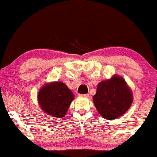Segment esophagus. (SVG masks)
I'll list each match as a JSON object with an SVG mask.
<instances>
[{"label": "esophagus", "mask_w": 157, "mask_h": 157, "mask_svg": "<svg viewBox=\"0 0 157 157\" xmlns=\"http://www.w3.org/2000/svg\"><path fill=\"white\" fill-rule=\"evenodd\" d=\"M81 96H83V97H89V94H80Z\"/></svg>", "instance_id": "1"}]
</instances>
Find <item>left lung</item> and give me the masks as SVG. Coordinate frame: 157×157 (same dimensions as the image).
I'll use <instances>...</instances> for the list:
<instances>
[{
  "mask_svg": "<svg viewBox=\"0 0 157 157\" xmlns=\"http://www.w3.org/2000/svg\"><path fill=\"white\" fill-rule=\"evenodd\" d=\"M93 100L98 113L105 119L111 120L126 113L132 105L133 98L126 81L114 76L98 83Z\"/></svg>",
  "mask_w": 157,
  "mask_h": 157,
  "instance_id": "left-lung-1",
  "label": "left lung"
}]
</instances>
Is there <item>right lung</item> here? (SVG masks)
Masks as SVG:
<instances>
[{
    "mask_svg": "<svg viewBox=\"0 0 157 157\" xmlns=\"http://www.w3.org/2000/svg\"><path fill=\"white\" fill-rule=\"evenodd\" d=\"M74 94L62 82H53L42 87L38 94L40 106L44 112L53 117L61 119L66 115Z\"/></svg>",
    "mask_w": 157,
    "mask_h": 157,
    "instance_id": "obj_1",
    "label": "right lung"
}]
</instances>
